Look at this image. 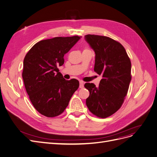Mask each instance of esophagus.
<instances>
[{
    "instance_id": "34e87169",
    "label": "esophagus",
    "mask_w": 157,
    "mask_h": 157,
    "mask_svg": "<svg viewBox=\"0 0 157 157\" xmlns=\"http://www.w3.org/2000/svg\"><path fill=\"white\" fill-rule=\"evenodd\" d=\"M84 82H83V81L80 80V85H79V88H82L84 87Z\"/></svg>"
}]
</instances>
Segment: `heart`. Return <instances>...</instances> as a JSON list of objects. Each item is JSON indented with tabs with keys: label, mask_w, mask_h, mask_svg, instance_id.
<instances>
[{
	"label": "heart",
	"mask_w": 157,
	"mask_h": 157,
	"mask_svg": "<svg viewBox=\"0 0 157 157\" xmlns=\"http://www.w3.org/2000/svg\"><path fill=\"white\" fill-rule=\"evenodd\" d=\"M86 50H88V49H86Z\"/></svg>",
	"instance_id": "heart-1"
}]
</instances>
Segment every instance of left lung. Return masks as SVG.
Instances as JSON below:
<instances>
[{"mask_svg": "<svg viewBox=\"0 0 157 157\" xmlns=\"http://www.w3.org/2000/svg\"><path fill=\"white\" fill-rule=\"evenodd\" d=\"M85 40L95 54L94 71L102 75L99 86L86 83V103L96 116L105 118L120 109L131 80V62L123 46L109 37L88 34Z\"/></svg>", "mask_w": 157, "mask_h": 157, "instance_id": "left-lung-1", "label": "left lung"}]
</instances>
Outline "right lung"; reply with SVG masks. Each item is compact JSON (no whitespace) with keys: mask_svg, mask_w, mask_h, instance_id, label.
I'll use <instances>...</instances> for the list:
<instances>
[{"mask_svg":"<svg viewBox=\"0 0 157 157\" xmlns=\"http://www.w3.org/2000/svg\"><path fill=\"white\" fill-rule=\"evenodd\" d=\"M81 36L56 37L37 42L27 52L22 77L27 94L36 110L48 117L59 116L68 106L79 86L78 80H67L59 72L65 54Z\"/></svg>","mask_w":157,"mask_h":157,"instance_id":"add662e5","label":"right lung"}]
</instances>
